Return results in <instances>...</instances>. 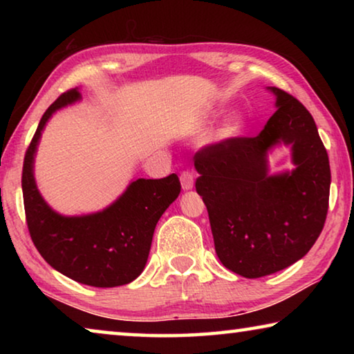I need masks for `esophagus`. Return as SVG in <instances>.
Listing matches in <instances>:
<instances>
[{
  "label": "esophagus",
  "instance_id": "esophagus-1",
  "mask_svg": "<svg viewBox=\"0 0 354 354\" xmlns=\"http://www.w3.org/2000/svg\"><path fill=\"white\" fill-rule=\"evenodd\" d=\"M181 185H183V189L184 190H190V189H194V183H195V178H194V173H190V171H183L181 173Z\"/></svg>",
  "mask_w": 354,
  "mask_h": 354
}]
</instances>
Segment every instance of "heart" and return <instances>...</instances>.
<instances>
[{"label": "heart", "instance_id": "1", "mask_svg": "<svg viewBox=\"0 0 354 354\" xmlns=\"http://www.w3.org/2000/svg\"><path fill=\"white\" fill-rule=\"evenodd\" d=\"M245 129V117L242 113H234L226 120L223 127L218 131V137L221 140H231L241 136Z\"/></svg>", "mask_w": 354, "mask_h": 354}]
</instances>
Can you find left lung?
Masks as SVG:
<instances>
[{
    "label": "left lung",
    "mask_w": 354,
    "mask_h": 354,
    "mask_svg": "<svg viewBox=\"0 0 354 354\" xmlns=\"http://www.w3.org/2000/svg\"><path fill=\"white\" fill-rule=\"evenodd\" d=\"M277 112L256 137L200 149L195 187L207 207L215 253L243 278L287 268L313 248L328 212V153L309 111L278 87H267ZM290 146L293 171L270 173L268 153Z\"/></svg>",
    "instance_id": "8db88e82"
}]
</instances>
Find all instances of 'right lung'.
Listing matches in <instances>:
<instances>
[{
    "label": "right lung",
    "instance_id": "right-lung-1",
    "mask_svg": "<svg viewBox=\"0 0 354 354\" xmlns=\"http://www.w3.org/2000/svg\"><path fill=\"white\" fill-rule=\"evenodd\" d=\"M80 100V88H71L40 118L23 164L26 223L35 248L55 270L86 286L117 287L131 283L143 272L154 227L178 198L181 184L175 173L162 179L139 178L103 211L86 215L56 212L35 184V153L53 113Z\"/></svg>",
    "mask_w": 354,
    "mask_h": 354
}]
</instances>
